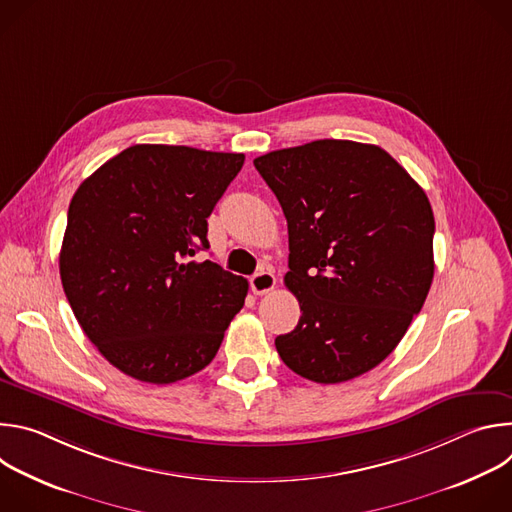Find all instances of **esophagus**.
<instances>
[{
    "instance_id": "1",
    "label": "esophagus",
    "mask_w": 512,
    "mask_h": 512,
    "mask_svg": "<svg viewBox=\"0 0 512 512\" xmlns=\"http://www.w3.org/2000/svg\"><path fill=\"white\" fill-rule=\"evenodd\" d=\"M275 283H277V279H275L273 271H269V269H261L251 277V289L257 296L269 294V291L275 287Z\"/></svg>"
}]
</instances>
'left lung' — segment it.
<instances>
[{"label":"left lung","mask_w":512,"mask_h":512,"mask_svg":"<svg viewBox=\"0 0 512 512\" xmlns=\"http://www.w3.org/2000/svg\"><path fill=\"white\" fill-rule=\"evenodd\" d=\"M287 218L300 322L275 338L287 367L334 385L375 369L405 336L433 279L423 188L379 145L318 139L255 158Z\"/></svg>","instance_id":"left-lung-1"}]
</instances>
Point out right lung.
Listing matches in <instances>:
<instances>
[{"label":"right lung","mask_w":512,"mask_h":512,"mask_svg":"<svg viewBox=\"0 0 512 512\" xmlns=\"http://www.w3.org/2000/svg\"><path fill=\"white\" fill-rule=\"evenodd\" d=\"M243 154L139 143L91 174L68 206L60 279L83 332L121 373L182 381L214 358L249 283L206 251L216 202Z\"/></svg>","instance_id":"right-lung-1"}]
</instances>
